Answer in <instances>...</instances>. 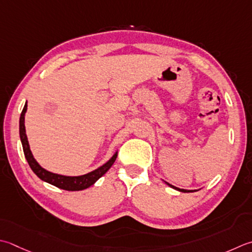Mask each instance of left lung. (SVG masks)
<instances>
[{
  "mask_svg": "<svg viewBox=\"0 0 252 252\" xmlns=\"http://www.w3.org/2000/svg\"><path fill=\"white\" fill-rule=\"evenodd\" d=\"M167 185H168L170 188H172V189H175V190H178V191H180V192H194L195 190H186V189H180V188H177V187H175V186H172V185H170V184H168V182H166Z\"/></svg>",
  "mask_w": 252,
  "mask_h": 252,
  "instance_id": "obj_1",
  "label": "left lung"
}]
</instances>
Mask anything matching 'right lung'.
<instances>
[{
	"label": "right lung",
	"mask_w": 252,
	"mask_h": 252,
	"mask_svg": "<svg viewBox=\"0 0 252 252\" xmlns=\"http://www.w3.org/2000/svg\"><path fill=\"white\" fill-rule=\"evenodd\" d=\"M26 111H27V101H26V103H25L24 109L21 113V118H19V136H21L24 154H25V157H26L29 166H31L32 170L41 180L46 181L50 185L56 186V187H58V188L63 189V190L80 191V190L90 188L91 186L95 184V182L99 179L100 177H102L108 170L110 169V167L113 165V162H115L117 156H118L117 152L115 153V155H113L111 158L106 162V164L100 166L99 168L88 172V174H86V175L74 176V177L63 176V175L53 174V172H50V171H48L44 168H42V167L38 164L37 160L33 158L32 153L31 151V147H29V143H28L27 135H26V130H25V113H26Z\"/></svg>",
	"instance_id": "1"
}]
</instances>
